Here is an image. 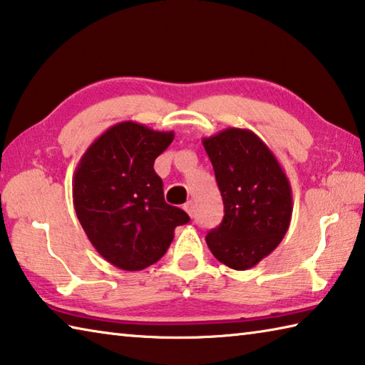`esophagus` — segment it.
Returning a JSON list of instances; mask_svg holds the SVG:
<instances>
[{"mask_svg": "<svg viewBox=\"0 0 365 365\" xmlns=\"http://www.w3.org/2000/svg\"><path fill=\"white\" fill-rule=\"evenodd\" d=\"M185 210H187V214L191 217V218H193L195 215H196V207H195V202H187V204H185Z\"/></svg>", "mask_w": 365, "mask_h": 365, "instance_id": "1", "label": "esophagus"}]
</instances>
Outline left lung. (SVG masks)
Here are the masks:
<instances>
[{
    "label": "left lung",
    "mask_w": 365,
    "mask_h": 365,
    "mask_svg": "<svg viewBox=\"0 0 365 365\" xmlns=\"http://www.w3.org/2000/svg\"><path fill=\"white\" fill-rule=\"evenodd\" d=\"M225 215L205 236L218 262L244 271L273 252L292 218V188L282 165L255 132L227 128L204 137Z\"/></svg>",
    "instance_id": "obj_1"
}]
</instances>
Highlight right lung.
Listing matches in <instances>:
<instances>
[{
    "label": "right lung",
    "instance_id": "obj_1",
    "mask_svg": "<svg viewBox=\"0 0 365 365\" xmlns=\"http://www.w3.org/2000/svg\"><path fill=\"white\" fill-rule=\"evenodd\" d=\"M174 130L123 121L89 145L73 175V205L92 246L124 271H140L168 252L174 230L190 222L164 201L155 160Z\"/></svg>",
    "mask_w": 365,
    "mask_h": 365
}]
</instances>
